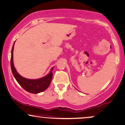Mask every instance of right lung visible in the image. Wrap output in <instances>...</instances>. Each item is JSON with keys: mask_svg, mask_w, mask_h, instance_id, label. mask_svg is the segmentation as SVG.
I'll use <instances>...</instances> for the list:
<instances>
[{"mask_svg": "<svg viewBox=\"0 0 125 125\" xmlns=\"http://www.w3.org/2000/svg\"><path fill=\"white\" fill-rule=\"evenodd\" d=\"M15 42L14 43L11 50V56L10 64L11 71L13 76L17 81V82L24 90L30 92L31 93L37 94L41 93L46 90L50 85L53 77V69H51L50 72L45 76L36 79H30L24 78L21 76L15 70L13 62V50Z\"/></svg>", "mask_w": 125, "mask_h": 125, "instance_id": "1", "label": "right lung"}]
</instances>
